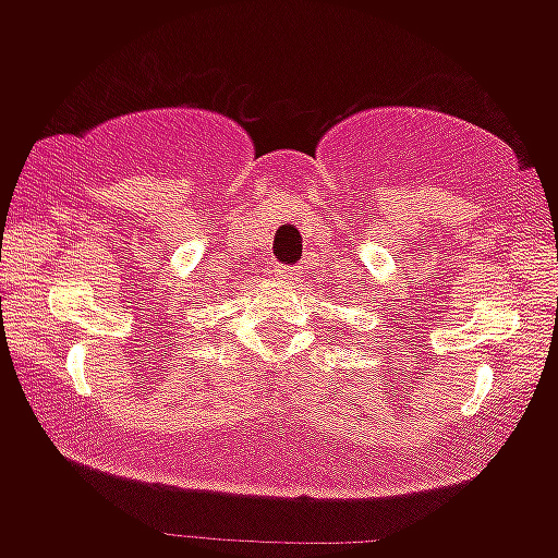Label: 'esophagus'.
I'll return each instance as SVG.
<instances>
[{
  "label": "esophagus",
  "instance_id": "obj_1",
  "mask_svg": "<svg viewBox=\"0 0 558 558\" xmlns=\"http://www.w3.org/2000/svg\"><path fill=\"white\" fill-rule=\"evenodd\" d=\"M272 272L278 275L280 280H296V278H300V269H296V267H286V264H275Z\"/></svg>",
  "mask_w": 558,
  "mask_h": 558
}]
</instances>
